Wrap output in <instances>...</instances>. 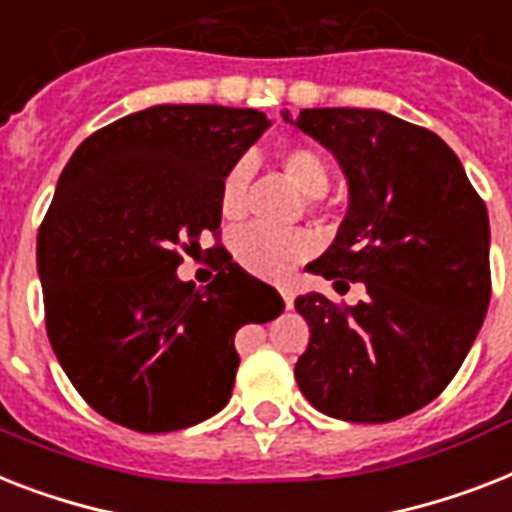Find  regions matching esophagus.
Masks as SVG:
<instances>
[{
    "label": "esophagus",
    "mask_w": 512,
    "mask_h": 512,
    "mask_svg": "<svg viewBox=\"0 0 512 512\" xmlns=\"http://www.w3.org/2000/svg\"><path fill=\"white\" fill-rule=\"evenodd\" d=\"M278 292H281V297H284V305L286 307L294 305V294H292V289H289V286H281Z\"/></svg>",
    "instance_id": "obj_1"
}]
</instances>
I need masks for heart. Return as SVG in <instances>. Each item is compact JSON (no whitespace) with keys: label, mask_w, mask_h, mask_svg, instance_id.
Here are the masks:
<instances>
[{"label":"heart","mask_w":512,"mask_h":512,"mask_svg":"<svg viewBox=\"0 0 512 512\" xmlns=\"http://www.w3.org/2000/svg\"><path fill=\"white\" fill-rule=\"evenodd\" d=\"M281 170L305 197L318 199L328 191V165L315 149L286 147L278 155ZM252 184V160H236L220 184V210L226 218H239L247 210V194ZM313 252V239L305 231L270 228L263 223L242 228L234 236L236 260L257 276H284L299 257Z\"/></svg>","instance_id":"b5f03b06"}]
</instances>
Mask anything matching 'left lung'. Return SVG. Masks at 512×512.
<instances>
[{"label":"left lung","instance_id":"1","mask_svg":"<svg viewBox=\"0 0 512 512\" xmlns=\"http://www.w3.org/2000/svg\"><path fill=\"white\" fill-rule=\"evenodd\" d=\"M281 118L336 157L350 189L339 234L310 273L331 278L336 292L347 281L365 286L350 307L318 292L294 299L310 326L294 365L299 392L331 418L397 421L444 392L484 323L486 205L429 128L357 107Z\"/></svg>","mask_w":512,"mask_h":512}]
</instances>
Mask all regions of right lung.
<instances>
[{
    "instance_id": "obj_1",
    "label": "right lung",
    "mask_w": 512,
    "mask_h": 512,
    "mask_svg": "<svg viewBox=\"0 0 512 512\" xmlns=\"http://www.w3.org/2000/svg\"><path fill=\"white\" fill-rule=\"evenodd\" d=\"M268 126L257 110L155 105L99 128L60 173L36 242L47 334L107 421L165 434L223 410L236 331L284 310L226 255L207 289L176 273L218 231L223 176Z\"/></svg>"
}]
</instances>
